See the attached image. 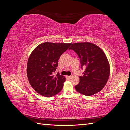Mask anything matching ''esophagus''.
Listing matches in <instances>:
<instances>
[{
    "mask_svg": "<svg viewBox=\"0 0 130 130\" xmlns=\"http://www.w3.org/2000/svg\"><path fill=\"white\" fill-rule=\"evenodd\" d=\"M67 77L68 79H70V78L72 77V76H67Z\"/></svg>",
    "mask_w": 130,
    "mask_h": 130,
    "instance_id": "esophagus-1",
    "label": "esophagus"
}]
</instances>
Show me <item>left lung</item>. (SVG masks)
<instances>
[{
  "label": "left lung",
  "instance_id": "left-lung-1",
  "mask_svg": "<svg viewBox=\"0 0 130 130\" xmlns=\"http://www.w3.org/2000/svg\"><path fill=\"white\" fill-rule=\"evenodd\" d=\"M73 49L81 58V67H86L79 84L75 86L77 92L86 96L95 94L103 89L109 78L110 66L106 54L99 46L92 43H74Z\"/></svg>",
  "mask_w": 130,
  "mask_h": 130
}]
</instances>
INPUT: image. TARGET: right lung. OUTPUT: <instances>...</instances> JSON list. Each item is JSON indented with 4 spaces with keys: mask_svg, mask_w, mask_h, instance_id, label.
<instances>
[{
    "mask_svg": "<svg viewBox=\"0 0 130 130\" xmlns=\"http://www.w3.org/2000/svg\"><path fill=\"white\" fill-rule=\"evenodd\" d=\"M72 43L45 42L38 45L27 61L26 73L29 83L40 95L52 97L60 93L66 81L64 76L54 73L61 55Z\"/></svg>",
    "mask_w": 130,
    "mask_h": 130,
    "instance_id": "1",
    "label": "right lung"
}]
</instances>
